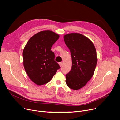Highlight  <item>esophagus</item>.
Wrapping results in <instances>:
<instances>
[{
  "instance_id": "esophagus-1",
  "label": "esophagus",
  "mask_w": 120,
  "mask_h": 120,
  "mask_svg": "<svg viewBox=\"0 0 120 120\" xmlns=\"http://www.w3.org/2000/svg\"><path fill=\"white\" fill-rule=\"evenodd\" d=\"M59 65H60V67H62V65H63V63L62 62H59Z\"/></svg>"
}]
</instances>
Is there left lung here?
Listing matches in <instances>:
<instances>
[{"instance_id": "left-lung-1", "label": "left lung", "mask_w": 120, "mask_h": 120, "mask_svg": "<svg viewBox=\"0 0 120 120\" xmlns=\"http://www.w3.org/2000/svg\"><path fill=\"white\" fill-rule=\"evenodd\" d=\"M72 58L71 71L66 75L67 86L74 90L84 86L92 77L97 63L96 51L92 42L77 33L64 36Z\"/></svg>"}]
</instances>
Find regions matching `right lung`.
<instances>
[{
	"label": "right lung",
	"instance_id": "obj_1",
	"mask_svg": "<svg viewBox=\"0 0 120 120\" xmlns=\"http://www.w3.org/2000/svg\"><path fill=\"white\" fill-rule=\"evenodd\" d=\"M59 36L50 30H44L31 37L23 52V65L30 80L37 85L48 83L58 69L51 48Z\"/></svg>",
	"mask_w": 120,
	"mask_h": 120
}]
</instances>
